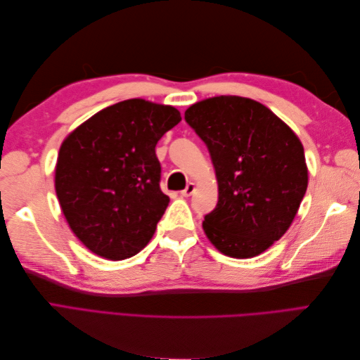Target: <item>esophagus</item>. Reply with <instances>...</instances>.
<instances>
[{"instance_id": "1", "label": "esophagus", "mask_w": 360, "mask_h": 360, "mask_svg": "<svg viewBox=\"0 0 360 360\" xmlns=\"http://www.w3.org/2000/svg\"><path fill=\"white\" fill-rule=\"evenodd\" d=\"M195 191V184L193 183H188V186L184 188V191H181V197H191Z\"/></svg>"}]
</instances>
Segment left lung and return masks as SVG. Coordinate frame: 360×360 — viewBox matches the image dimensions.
Segmentation results:
<instances>
[{
	"instance_id": "1",
	"label": "left lung",
	"mask_w": 360,
	"mask_h": 360,
	"mask_svg": "<svg viewBox=\"0 0 360 360\" xmlns=\"http://www.w3.org/2000/svg\"><path fill=\"white\" fill-rule=\"evenodd\" d=\"M184 120L209 148L219 188L204 233L228 257L264 252L285 234L308 188L300 139L269 108L238 96L201 101Z\"/></svg>"
}]
</instances>
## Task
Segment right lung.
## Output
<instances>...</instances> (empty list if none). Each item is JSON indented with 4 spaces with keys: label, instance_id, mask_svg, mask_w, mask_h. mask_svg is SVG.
Returning a JSON list of instances; mask_svg holds the SVG:
<instances>
[{
    "label": "right lung",
    "instance_id": "1",
    "mask_svg": "<svg viewBox=\"0 0 360 360\" xmlns=\"http://www.w3.org/2000/svg\"><path fill=\"white\" fill-rule=\"evenodd\" d=\"M181 122L174 106L129 99L94 114L63 141L56 192L75 236L106 259L146 248L169 198L158 141Z\"/></svg>",
    "mask_w": 360,
    "mask_h": 360
}]
</instances>
